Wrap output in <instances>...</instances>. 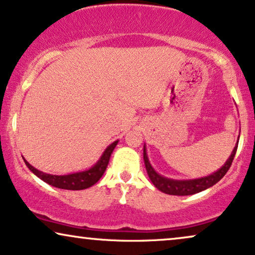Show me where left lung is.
I'll return each mask as SVG.
<instances>
[{
	"label": "left lung",
	"mask_w": 255,
	"mask_h": 255,
	"mask_svg": "<svg viewBox=\"0 0 255 255\" xmlns=\"http://www.w3.org/2000/svg\"><path fill=\"white\" fill-rule=\"evenodd\" d=\"M239 137H238V140H239ZM238 143H239V141H237V146L234 147L233 151H232L230 157H228L226 162H225V165L222 166L220 169H218L217 172L212 173L211 175L204 176V178L192 180H174L160 175V174L151 167L149 160H148L146 144L143 146L144 166H146L148 176H149L150 181L153 182V185L155 186L159 191L169 195H193L195 194V193L202 192L205 191V189L209 188V187L214 186L215 183L220 181V180L224 178L225 174H226L228 172V169H230L232 162H233L235 153H237L238 149Z\"/></svg>",
	"instance_id": "obj_1"
}]
</instances>
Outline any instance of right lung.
Returning a JSON list of instances; mask_svg holds the SVG:
<instances>
[{"label": "right lung", "mask_w": 255, "mask_h": 255, "mask_svg": "<svg viewBox=\"0 0 255 255\" xmlns=\"http://www.w3.org/2000/svg\"><path fill=\"white\" fill-rule=\"evenodd\" d=\"M118 142L119 140L114 141L112 144H109V146L106 148V150L104 151V154L100 157L98 162H96L93 167H90L89 169L83 170V172L67 174V175H53V174L43 173L31 166L24 157L23 161L28 168L30 169L37 178H40L42 181L49 183L50 186H54L56 187V188L61 189H69V191H81V189L89 188V187L95 185V183L101 179L106 168H107L113 150L117 147Z\"/></svg>", "instance_id": "obj_1"}]
</instances>
